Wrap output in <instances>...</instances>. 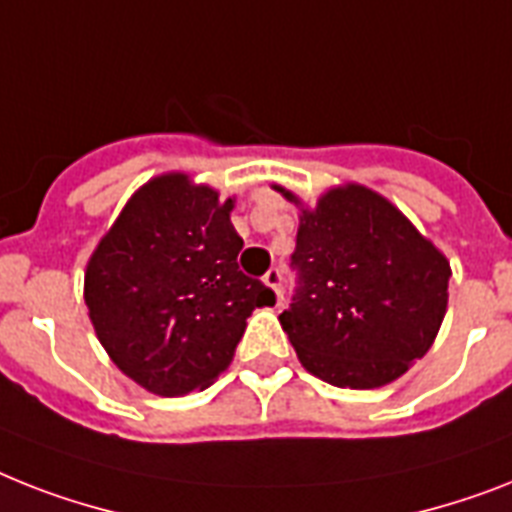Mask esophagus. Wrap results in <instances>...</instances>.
Here are the masks:
<instances>
[{
  "label": "esophagus",
  "instance_id": "obj_1",
  "mask_svg": "<svg viewBox=\"0 0 512 512\" xmlns=\"http://www.w3.org/2000/svg\"><path fill=\"white\" fill-rule=\"evenodd\" d=\"M265 286H270L273 292H276V305H281V299H284V294H281V281H284V276H281V270L278 268H270L268 273L263 276Z\"/></svg>",
  "mask_w": 512,
  "mask_h": 512
}]
</instances>
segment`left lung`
<instances>
[{
	"label": "left lung",
	"mask_w": 512,
	"mask_h": 512,
	"mask_svg": "<svg viewBox=\"0 0 512 512\" xmlns=\"http://www.w3.org/2000/svg\"><path fill=\"white\" fill-rule=\"evenodd\" d=\"M299 207V289L278 315L299 363L326 384L378 389L431 350L447 313L450 260L378 191L342 184Z\"/></svg>",
	"instance_id": "left-lung-1"
}]
</instances>
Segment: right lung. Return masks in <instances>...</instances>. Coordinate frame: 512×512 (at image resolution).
Here are the masks:
<instances>
[{
  "label": "right lung",
  "mask_w": 512,
  "mask_h": 512,
  "mask_svg": "<svg viewBox=\"0 0 512 512\" xmlns=\"http://www.w3.org/2000/svg\"><path fill=\"white\" fill-rule=\"evenodd\" d=\"M236 199L189 173H162L131 194L83 276L91 326L110 360L160 397L207 389L226 371L255 307L276 305L244 276Z\"/></svg>",
  "instance_id": "obj_1"
}]
</instances>
